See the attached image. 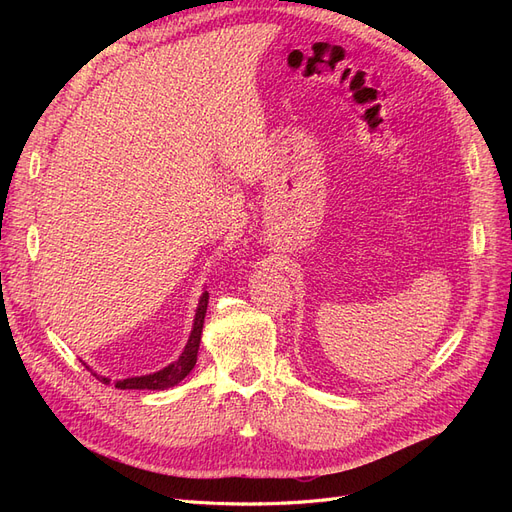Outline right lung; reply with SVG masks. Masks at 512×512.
I'll list each match as a JSON object with an SVG mask.
<instances>
[{"instance_id": "add662e5", "label": "right lung", "mask_w": 512, "mask_h": 512, "mask_svg": "<svg viewBox=\"0 0 512 512\" xmlns=\"http://www.w3.org/2000/svg\"><path fill=\"white\" fill-rule=\"evenodd\" d=\"M207 303H209V292H205L200 297L198 309H196V318H194V329L188 339V346L181 352L179 359L175 363H170L168 367L156 371V374L141 376V378H126V380H117L115 389H149V391H164L181 382L185 376L190 374L196 365V354L200 346V335H203V324H205V314H207ZM104 384H111L108 378H100Z\"/></svg>"}]
</instances>
